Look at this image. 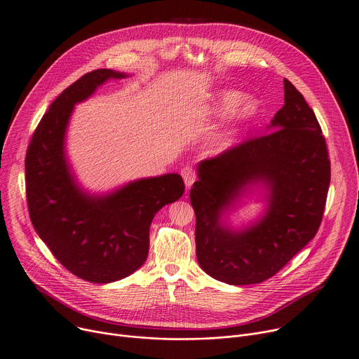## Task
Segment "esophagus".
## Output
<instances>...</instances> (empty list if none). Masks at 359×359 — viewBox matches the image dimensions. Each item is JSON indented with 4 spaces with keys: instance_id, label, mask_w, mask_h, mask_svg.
I'll return each instance as SVG.
<instances>
[{
    "instance_id": "obj_1",
    "label": "esophagus",
    "mask_w": 359,
    "mask_h": 359,
    "mask_svg": "<svg viewBox=\"0 0 359 359\" xmlns=\"http://www.w3.org/2000/svg\"><path fill=\"white\" fill-rule=\"evenodd\" d=\"M182 176H183V180H184V184L187 189L194 183V180H196V173L191 170V168H183Z\"/></svg>"
}]
</instances>
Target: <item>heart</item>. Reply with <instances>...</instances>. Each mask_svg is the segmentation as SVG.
I'll return each mask as SVG.
<instances>
[{"label": "heart", "instance_id": "b5f03b06", "mask_svg": "<svg viewBox=\"0 0 359 359\" xmlns=\"http://www.w3.org/2000/svg\"><path fill=\"white\" fill-rule=\"evenodd\" d=\"M243 95L239 91L235 90H223L219 91L212 103L210 110L217 114V116H223L226 113L233 111V120L235 121H245L248 118H250L255 111H256V104L255 102L246 99L242 100Z\"/></svg>", "mask_w": 359, "mask_h": 359}]
</instances>
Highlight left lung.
I'll use <instances>...</instances> for the list:
<instances>
[{"instance_id": "8db88e82", "label": "left lung", "mask_w": 359, "mask_h": 359, "mask_svg": "<svg viewBox=\"0 0 359 359\" xmlns=\"http://www.w3.org/2000/svg\"><path fill=\"white\" fill-rule=\"evenodd\" d=\"M285 104L268 132L199 163L190 202L196 213V256L212 278L250 285L279 272L318 232L331 182L328 147L313 110L289 80ZM271 189L266 217L233 234L219 215L249 182Z\"/></svg>"}]
</instances>
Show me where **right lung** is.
Masks as SVG:
<instances>
[{
	"instance_id": "obj_1",
	"label": "right lung",
	"mask_w": 359,
	"mask_h": 359,
	"mask_svg": "<svg viewBox=\"0 0 359 359\" xmlns=\"http://www.w3.org/2000/svg\"><path fill=\"white\" fill-rule=\"evenodd\" d=\"M126 77L99 69L64 90L32 135L25 154V194L29 219L58 262L73 275L109 283L139 269L149 253L154 215L182 198V176L142 179L104 198L81 191L64 157V133L76 103L97 86Z\"/></svg>"
}]
</instances>
